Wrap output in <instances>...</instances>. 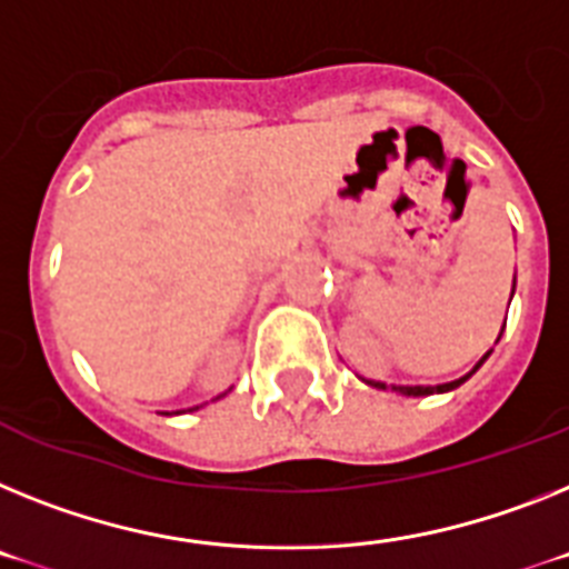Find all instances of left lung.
I'll return each mask as SVG.
<instances>
[{
    "label": "left lung",
    "instance_id": "8db88e82",
    "mask_svg": "<svg viewBox=\"0 0 569 569\" xmlns=\"http://www.w3.org/2000/svg\"><path fill=\"white\" fill-rule=\"evenodd\" d=\"M512 295H515V280H512ZM500 336H503V329H500ZM500 336H498V341H500ZM498 341H495V343H498ZM491 350H495V347H491ZM491 350L486 352V356L480 358V361H477L475 367H471L469 373L460 376V379H455V381H442V385H385V381H373V379H365V381H367V385H370V388L393 390V393H402V396H431V393H448V390L460 388L462 381H469L471 376H475L477 370H480V367H483V361H486V358L491 356Z\"/></svg>",
    "mask_w": 569,
    "mask_h": 569
}]
</instances>
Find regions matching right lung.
<instances>
[{"mask_svg": "<svg viewBox=\"0 0 569 569\" xmlns=\"http://www.w3.org/2000/svg\"><path fill=\"white\" fill-rule=\"evenodd\" d=\"M226 396V393H222ZM222 396H217V399H222ZM196 408H199V405H196ZM196 408H190V410H196ZM176 413H181V410H176ZM164 417H170V413H164Z\"/></svg>", "mask_w": 569, "mask_h": 569, "instance_id": "add662e5", "label": "right lung"}]
</instances>
